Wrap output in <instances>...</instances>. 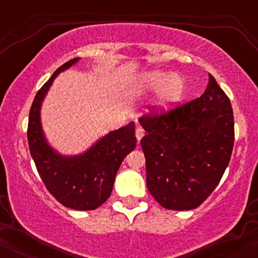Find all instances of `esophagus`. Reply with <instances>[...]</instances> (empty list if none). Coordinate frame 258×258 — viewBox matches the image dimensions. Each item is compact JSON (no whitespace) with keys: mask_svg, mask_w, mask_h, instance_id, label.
Segmentation results:
<instances>
[{"mask_svg":"<svg viewBox=\"0 0 258 258\" xmlns=\"http://www.w3.org/2000/svg\"><path fill=\"white\" fill-rule=\"evenodd\" d=\"M144 135H146V131H144V130L142 128V127H138V128L136 130V137H137L138 142L144 137Z\"/></svg>","mask_w":258,"mask_h":258,"instance_id":"obj_1","label":"esophagus"}]
</instances>
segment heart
I'll list each match as a JSON object with an SVG mask.
<instances>
[{
	"label": "heart",
	"mask_w": 258,
	"mask_h": 258,
	"mask_svg": "<svg viewBox=\"0 0 258 258\" xmlns=\"http://www.w3.org/2000/svg\"><path fill=\"white\" fill-rule=\"evenodd\" d=\"M143 85L150 91H159L156 105L160 109H168L176 104L185 90V81L182 76L159 70L144 75Z\"/></svg>",
	"instance_id": "obj_1"
}]
</instances>
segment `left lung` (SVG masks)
I'll return each instance as SVG.
<instances>
[{
    "instance_id": "left-lung-1",
    "label": "left lung",
    "mask_w": 258,
    "mask_h": 258,
    "mask_svg": "<svg viewBox=\"0 0 258 258\" xmlns=\"http://www.w3.org/2000/svg\"><path fill=\"white\" fill-rule=\"evenodd\" d=\"M147 135V186L162 207L197 209L215 190L234 146L230 100L209 75L205 92L168 110L152 109L139 117Z\"/></svg>"
}]
</instances>
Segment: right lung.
<instances>
[{
    "mask_svg": "<svg viewBox=\"0 0 258 258\" xmlns=\"http://www.w3.org/2000/svg\"><path fill=\"white\" fill-rule=\"evenodd\" d=\"M79 58L59 67L52 78L38 90L32 102L28 123V142L37 172L57 201L79 211L94 210L110 197L115 176L121 162L136 148L135 122L112 131L79 156L59 155L47 144L41 130V103L59 73L70 68Z\"/></svg>",
    "mask_w": 258,
    "mask_h": 258,
    "instance_id": "right-lung-1",
    "label": "right lung"
}]
</instances>
